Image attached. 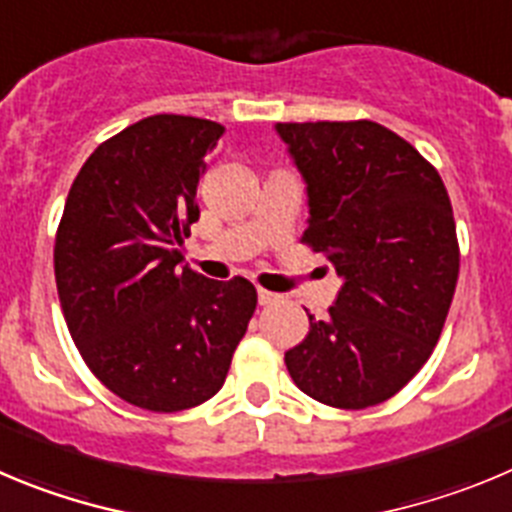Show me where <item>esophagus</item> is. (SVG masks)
<instances>
[{"mask_svg": "<svg viewBox=\"0 0 512 512\" xmlns=\"http://www.w3.org/2000/svg\"><path fill=\"white\" fill-rule=\"evenodd\" d=\"M278 293H273V290H265V288H257V301H260V306H270V303L278 301Z\"/></svg>", "mask_w": 512, "mask_h": 512, "instance_id": "obj_1", "label": "esophagus"}]
</instances>
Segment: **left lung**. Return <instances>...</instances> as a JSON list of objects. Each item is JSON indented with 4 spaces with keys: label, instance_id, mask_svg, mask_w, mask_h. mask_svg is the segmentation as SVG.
<instances>
[{
    "label": "left lung",
    "instance_id": "8db88e82",
    "mask_svg": "<svg viewBox=\"0 0 512 512\" xmlns=\"http://www.w3.org/2000/svg\"><path fill=\"white\" fill-rule=\"evenodd\" d=\"M275 130L306 181L303 242L344 280L285 367L319 403L370 408L408 385L444 329L459 278L449 193L411 142L370 119Z\"/></svg>",
    "mask_w": 512,
    "mask_h": 512
}]
</instances>
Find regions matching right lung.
Returning a JSON list of instances; mask_svg holds the SVG:
<instances>
[{
    "mask_svg": "<svg viewBox=\"0 0 512 512\" xmlns=\"http://www.w3.org/2000/svg\"><path fill=\"white\" fill-rule=\"evenodd\" d=\"M222 135V124L183 114L130 124L78 170L55 234V285L78 352L145 411H186L219 393L257 306L250 280L181 267L204 158Z\"/></svg>",
    "mask_w": 512,
    "mask_h": 512,
    "instance_id": "obj_1",
    "label": "right lung"
}]
</instances>
